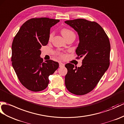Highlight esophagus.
Instances as JSON below:
<instances>
[{
	"label": "esophagus",
	"mask_w": 124,
	"mask_h": 124,
	"mask_svg": "<svg viewBox=\"0 0 124 124\" xmlns=\"http://www.w3.org/2000/svg\"><path fill=\"white\" fill-rule=\"evenodd\" d=\"M59 67H60V68L64 67V63H63L60 62V63H59Z\"/></svg>",
	"instance_id": "esophagus-1"
}]
</instances>
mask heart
I'll use <instances>...</instances> for the list:
<instances>
[{
	"mask_svg": "<svg viewBox=\"0 0 124 124\" xmlns=\"http://www.w3.org/2000/svg\"><path fill=\"white\" fill-rule=\"evenodd\" d=\"M61 34L64 38H66V37H67L71 35H73V34L74 35V33L73 31H72L69 29H68V28H63V29L61 30ZM53 36V33L52 32L50 34V35H49V40L52 39ZM58 55H59L61 57L63 56V55L61 53H58Z\"/></svg>",
	"mask_w": 124,
	"mask_h": 124,
	"instance_id": "heart-1",
	"label": "heart"
}]
</instances>
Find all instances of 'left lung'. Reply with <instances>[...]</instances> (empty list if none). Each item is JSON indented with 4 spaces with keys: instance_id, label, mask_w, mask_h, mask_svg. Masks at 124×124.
<instances>
[{
    "instance_id": "8db88e82",
    "label": "left lung",
    "mask_w": 124,
    "mask_h": 124,
    "mask_svg": "<svg viewBox=\"0 0 124 124\" xmlns=\"http://www.w3.org/2000/svg\"><path fill=\"white\" fill-rule=\"evenodd\" d=\"M78 33L79 43L76 52L83 57L82 65L74 67L71 63L65 67V87L72 93L83 95L97 85L109 66L110 44L101 26L94 22L77 19L64 22Z\"/></svg>"
}]
</instances>
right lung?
I'll use <instances>...</instances> for the list:
<instances>
[{
	"label": "right lung",
	"mask_w": 124,
	"mask_h": 124,
	"mask_svg": "<svg viewBox=\"0 0 124 124\" xmlns=\"http://www.w3.org/2000/svg\"><path fill=\"white\" fill-rule=\"evenodd\" d=\"M60 22L48 18H31L24 23L15 36L11 46L13 67L22 84L28 90H44L48 77L59 68L58 62L40 57L42 46L47 44L50 29Z\"/></svg>",
	"instance_id": "right-lung-1"
}]
</instances>
